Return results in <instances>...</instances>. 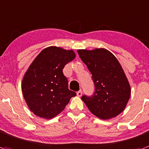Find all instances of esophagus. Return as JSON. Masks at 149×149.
I'll return each mask as SVG.
<instances>
[{
  "label": "esophagus",
  "instance_id": "esophagus-1",
  "mask_svg": "<svg viewBox=\"0 0 149 149\" xmlns=\"http://www.w3.org/2000/svg\"><path fill=\"white\" fill-rule=\"evenodd\" d=\"M77 95H78V97H81L82 95V91L81 90H80V91H78V92H77Z\"/></svg>",
  "mask_w": 149,
  "mask_h": 149
}]
</instances>
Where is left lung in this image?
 <instances>
[{
    "mask_svg": "<svg viewBox=\"0 0 149 149\" xmlns=\"http://www.w3.org/2000/svg\"><path fill=\"white\" fill-rule=\"evenodd\" d=\"M77 52L92 74L95 87L93 96L83 95L82 101L101 119L116 117L125 108L131 95V86L120 63L105 48Z\"/></svg>",
    "mask_w": 149,
    "mask_h": 149,
    "instance_id": "left-lung-1",
    "label": "left lung"
}]
</instances>
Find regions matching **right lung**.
Here are the masks:
<instances>
[{
	"label": "right lung",
	"mask_w": 149,
	"mask_h": 149,
	"mask_svg": "<svg viewBox=\"0 0 149 149\" xmlns=\"http://www.w3.org/2000/svg\"><path fill=\"white\" fill-rule=\"evenodd\" d=\"M76 57L73 50L51 46L30 65L21 82L27 107L34 115L51 119L60 114L76 93L68 89L63 68Z\"/></svg>",
	"instance_id": "1"
}]
</instances>
